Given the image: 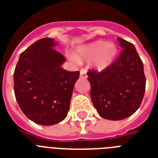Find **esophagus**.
Returning a JSON list of instances; mask_svg holds the SVG:
<instances>
[{"label": "esophagus", "instance_id": "34e87169", "mask_svg": "<svg viewBox=\"0 0 158 158\" xmlns=\"http://www.w3.org/2000/svg\"><path fill=\"white\" fill-rule=\"evenodd\" d=\"M80 78H81V79H86L87 78V74L85 69H82L81 70H80Z\"/></svg>", "mask_w": 158, "mask_h": 158}]
</instances>
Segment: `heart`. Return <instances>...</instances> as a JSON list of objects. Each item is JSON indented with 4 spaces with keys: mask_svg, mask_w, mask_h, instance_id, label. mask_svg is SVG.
Masks as SVG:
<instances>
[{
    "mask_svg": "<svg viewBox=\"0 0 158 158\" xmlns=\"http://www.w3.org/2000/svg\"><path fill=\"white\" fill-rule=\"evenodd\" d=\"M116 53V48L111 43L96 42L91 45L81 47L77 49L75 57L78 60H92V65L98 70L106 69L112 63ZM69 57L76 60L73 56Z\"/></svg>",
    "mask_w": 158,
    "mask_h": 158,
    "instance_id": "1",
    "label": "heart"
}]
</instances>
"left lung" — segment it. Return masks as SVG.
<instances>
[{
    "mask_svg": "<svg viewBox=\"0 0 158 158\" xmlns=\"http://www.w3.org/2000/svg\"><path fill=\"white\" fill-rule=\"evenodd\" d=\"M122 48L119 56L102 72L89 70L92 102L104 119L120 120L138 110L144 96L143 64L134 44L117 38Z\"/></svg>",
    "mask_w": 158,
    "mask_h": 158,
    "instance_id": "left-lung-1",
    "label": "left lung"
}]
</instances>
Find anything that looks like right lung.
I'll use <instances>...</instances> for the list:
<instances>
[{
	"label": "right lung",
	"mask_w": 158,
	"mask_h": 158,
	"mask_svg": "<svg viewBox=\"0 0 158 158\" xmlns=\"http://www.w3.org/2000/svg\"><path fill=\"white\" fill-rule=\"evenodd\" d=\"M52 38L39 39L20 54L14 72V91L23 114L33 122L52 125L66 117L79 71L61 68L65 57Z\"/></svg>",
	"instance_id": "right-lung-1"
}]
</instances>
